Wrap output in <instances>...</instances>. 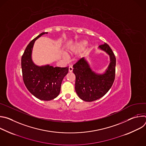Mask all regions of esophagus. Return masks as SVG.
Masks as SVG:
<instances>
[{"label":"esophagus","mask_w":146,"mask_h":146,"mask_svg":"<svg viewBox=\"0 0 146 146\" xmlns=\"http://www.w3.org/2000/svg\"><path fill=\"white\" fill-rule=\"evenodd\" d=\"M73 67L72 66H69V72H72V71H73Z\"/></svg>","instance_id":"esophagus-1"}]
</instances>
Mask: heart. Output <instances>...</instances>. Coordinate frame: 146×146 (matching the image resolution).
<instances>
[{"label":"heart","mask_w":146,"mask_h":146,"mask_svg":"<svg viewBox=\"0 0 146 146\" xmlns=\"http://www.w3.org/2000/svg\"><path fill=\"white\" fill-rule=\"evenodd\" d=\"M87 44V41L86 40H83L80 41V42L77 43L74 46H73L71 48L70 50L72 52H78L80 50H82V48H84Z\"/></svg>","instance_id":"1"}]
</instances>
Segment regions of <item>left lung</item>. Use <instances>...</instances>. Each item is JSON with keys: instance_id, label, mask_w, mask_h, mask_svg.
<instances>
[{"instance_id": "obj_1", "label": "left lung", "mask_w": 146, "mask_h": 146, "mask_svg": "<svg viewBox=\"0 0 146 146\" xmlns=\"http://www.w3.org/2000/svg\"><path fill=\"white\" fill-rule=\"evenodd\" d=\"M99 48L110 56V64L105 73L100 74L93 72L84 57L73 66L76 76V92L86 102H92L103 96L110 89L115 79L116 59L112 50L106 43Z\"/></svg>"}]
</instances>
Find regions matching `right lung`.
I'll return each instance as SVG.
<instances>
[{"instance_id":"1","label":"right lung","mask_w":146,"mask_h":146,"mask_svg":"<svg viewBox=\"0 0 146 146\" xmlns=\"http://www.w3.org/2000/svg\"><path fill=\"white\" fill-rule=\"evenodd\" d=\"M47 33H40L27 46L22 56L21 68L24 82L28 91L38 99L48 101L59 94L62 81L69 68H54L49 65L38 66L33 62L32 51L35 41Z\"/></svg>"}]
</instances>
